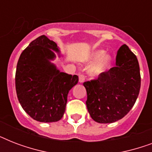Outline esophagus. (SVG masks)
<instances>
[{
    "mask_svg": "<svg viewBox=\"0 0 152 152\" xmlns=\"http://www.w3.org/2000/svg\"><path fill=\"white\" fill-rule=\"evenodd\" d=\"M84 80H85V76H84V75L80 74L79 75V82L80 83H83V82H84Z\"/></svg>",
    "mask_w": 152,
    "mask_h": 152,
    "instance_id": "34e87169",
    "label": "esophagus"
}]
</instances>
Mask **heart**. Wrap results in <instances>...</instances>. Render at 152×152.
Masks as SVG:
<instances>
[{"label":"heart","mask_w":152,"mask_h":152,"mask_svg":"<svg viewBox=\"0 0 152 152\" xmlns=\"http://www.w3.org/2000/svg\"><path fill=\"white\" fill-rule=\"evenodd\" d=\"M92 61H98L92 67H91L90 73L92 76H99L107 70L111 61V57L109 54H104L103 50H98L92 54Z\"/></svg>","instance_id":"1"}]
</instances>
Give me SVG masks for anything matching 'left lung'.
Returning a JSON list of instances; mask_svg holds the SVG:
<instances>
[{"label": "left lung", "mask_w": 152, "mask_h": 152, "mask_svg": "<svg viewBox=\"0 0 152 152\" xmlns=\"http://www.w3.org/2000/svg\"><path fill=\"white\" fill-rule=\"evenodd\" d=\"M88 110L99 123H112L124 118L134 106L140 89V66L136 55L125 44L117 53L116 66L83 83Z\"/></svg>", "instance_id": "8db88e82"}]
</instances>
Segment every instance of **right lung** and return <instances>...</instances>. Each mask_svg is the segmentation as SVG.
Returning <instances> with one entry per match:
<instances>
[{"label":"right lung","instance_id":"right-lung-1","mask_svg":"<svg viewBox=\"0 0 152 152\" xmlns=\"http://www.w3.org/2000/svg\"><path fill=\"white\" fill-rule=\"evenodd\" d=\"M52 50L59 53L54 42L39 36L23 51L15 72L18 100L25 112L40 122L61 119L69 91L79 80L76 75L61 72L51 63L56 57Z\"/></svg>","mask_w":152,"mask_h":152}]
</instances>
